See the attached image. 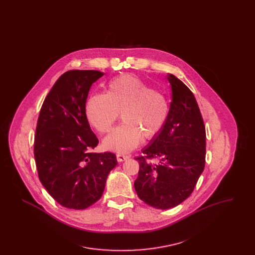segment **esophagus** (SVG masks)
Segmentation results:
<instances>
[{
    "instance_id": "34e87169",
    "label": "esophagus",
    "mask_w": 255,
    "mask_h": 255,
    "mask_svg": "<svg viewBox=\"0 0 255 255\" xmlns=\"http://www.w3.org/2000/svg\"><path fill=\"white\" fill-rule=\"evenodd\" d=\"M128 158H129V157L126 156V155H122V154H118V155H117V159H118L120 162L124 161V160H126V159H128Z\"/></svg>"
}]
</instances>
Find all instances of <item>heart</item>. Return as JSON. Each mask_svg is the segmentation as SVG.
<instances>
[{
	"label": "heart",
	"instance_id": "obj_1",
	"mask_svg": "<svg viewBox=\"0 0 255 255\" xmlns=\"http://www.w3.org/2000/svg\"><path fill=\"white\" fill-rule=\"evenodd\" d=\"M88 122L98 133H107L122 113V125L103 139L104 149L129 153L142 140L156 136L168 118L165 97L140 79L124 75L112 80L106 94H96L86 103Z\"/></svg>",
	"mask_w": 255,
	"mask_h": 255
}]
</instances>
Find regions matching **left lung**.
<instances>
[{
	"instance_id": "8db88e82",
	"label": "left lung",
	"mask_w": 255,
	"mask_h": 255,
	"mask_svg": "<svg viewBox=\"0 0 255 255\" xmlns=\"http://www.w3.org/2000/svg\"><path fill=\"white\" fill-rule=\"evenodd\" d=\"M172 102L161 131L142 149L134 189L138 198L157 209L179 206L194 190L206 163V127L192 92L168 74Z\"/></svg>"
}]
</instances>
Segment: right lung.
<instances>
[{
	"label": "right lung",
	"instance_id": "add662e5",
	"mask_svg": "<svg viewBox=\"0 0 255 255\" xmlns=\"http://www.w3.org/2000/svg\"><path fill=\"white\" fill-rule=\"evenodd\" d=\"M104 74L78 70L62 74L39 114L34 137L38 176L49 194L67 208L94 205L118 165L115 154L91 152L98 139L86 117V100L91 86Z\"/></svg>",
	"mask_w": 255,
	"mask_h": 255
}]
</instances>
